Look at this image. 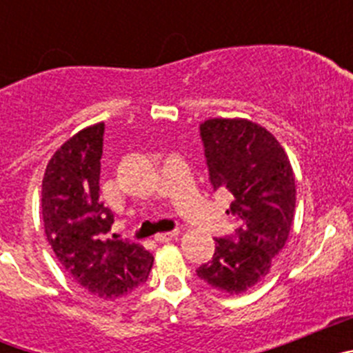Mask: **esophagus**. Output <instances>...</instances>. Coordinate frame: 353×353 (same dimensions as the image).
I'll list each match as a JSON object with an SVG mask.
<instances>
[{
	"label": "esophagus",
	"mask_w": 353,
	"mask_h": 353,
	"mask_svg": "<svg viewBox=\"0 0 353 353\" xmlns=\"http://www.w3.org/2000/svg\"><path fill=\"white\" fill-rule=\"evenodd\" d=\"M176 236H179V230H173V232L157 233V235H155V240H157V242H170V240L176 239Z\"/></svg>",
	"instance_id": "1"
}]
</instances>
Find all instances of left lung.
I'll return each mask as SVG.
<instances>
[{"instance_id":"obj_1","label":"left lung","mask_w":353,"mask_h":353,"mask_svg":"<svg viewBox=\"0 0 353 353\" xmlns=\"http://www.w3.org/2000/svg\"><path fill=\"white\" fill-rule=\"evenodd\" d=\"M214 191L228 189L233 235L215 239L199 279L215 290L242 293L261 281L288 240L295 212V176L288 155L267 129L242 118H212L199 125Z\"/></svg>"}]
</instances>
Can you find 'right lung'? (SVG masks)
I'll list each match as a JSON object with an SVG mask.
<instances>
[{"mask_svg":"<svg viewBox=\"0 0 353 353\" xmlns=\"http://www.w3.org/2000/svg\"><path fill=\"white\" fill-rule=\"evenodd\" d=\"M104 123L86 127L61 145L42 182L48 242L65 272L104 301L125 297L146 281L154 256L129 240L108 239L113 212L101 201Z\"/></svg>","mask_w":353,"mask_h":353,"instance_id":"right-lung-1","label":"right lung"}]
</instances>
